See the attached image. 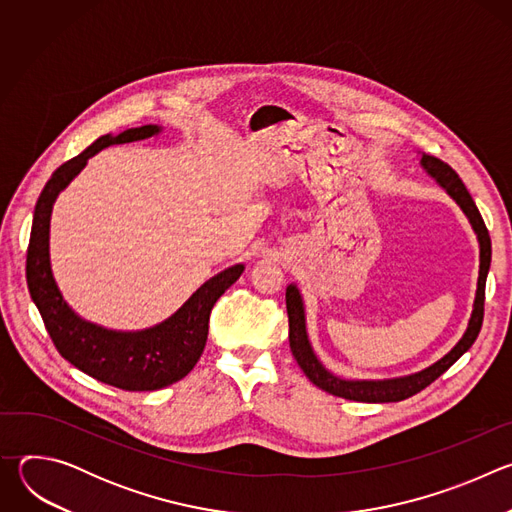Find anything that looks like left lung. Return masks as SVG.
I'll use <instances>...</instances> for the list:
<instances>
[{
    "label": "left lung",
    "mask_w": 512,
    "mask_h": 512,
    "mask_svg": "<svg viewBox=\"0 0 512 512\" xmlns=\"http://www.w3.org/2000/svg\"><path fill=\"white\" fill-rule=\"evenodd\" d=\"M421 168L427 172L429 178L435 180V184L444 188L446 194L462 208L466 214L468 223L472 225V231L476 233L478 247H480V269H478V283H476V296H474V306L472 314L468 320V328L458 340V344L437 362H433L431 367L411 373L405 377H395V379H381V381H369V379H340L334 373H330L320 358L316 356L308 328H306V306L302 291L298 289L296 283H289L285 289V306H287V318H289V348L306 377L320 387L322 391L350 399V401H360V403H395L403 401L419 391H423L427 385H431L437 377H442L452 364L470 350L474 340L478 338V332L482 328V318H484V287H486V277L490 269V257H492V247H490V235L486 231V225L482 221V216L466 190L464 182L458 178V174L444 164L442 160H437L433 156L421 154Z\"/></svg>",
    "instance_id": "left-lung-1"
}]
</instances>
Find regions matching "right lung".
<instances>
[{
    "label": "right lung",
    "instance_id": "add662e5",
    "mask_svg": "<svg viewBox=\"0 0 512 512\" xmlns=\"http://www.w3.org/2000/svg\"><path fill=\"white\" fill-rule=\"evenodd\" d=\"M162 129V125L150 123L119 131L117 135H101L83 154L62 164L46 182L36 202L28 245V289L56 350L85 375L123 391H158L184 379L204 350L212 306L245 271V265L237 263L216 273L170 318L135 332L111 330L89 322L64 300L50 265V216L58 194L101 150L113 143L160 135Z\"/></svg>",
    "mask_w": 512,
    "mask_h": 512
}]
</instances>
